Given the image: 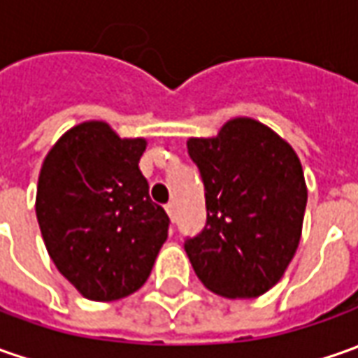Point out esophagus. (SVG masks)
I'll return each instance as SVG.
<instances>
[{
	"label": "esophagus",
	"instance_id": "1",
	"mask_svg": "<svg viewBox=\"0 0 358 358\" xmlns=\"http://www.w3.org/2000/svg\"><path fill=\"white\" fill-rule=\"evenodd\" d=\"M164 208H166V212H168V216H170V220L174 222V220H176V210H174V203L168 202Z\"/></svg>",
	"mask_w": 358,
	"mask_h": 358
}]
</instances>
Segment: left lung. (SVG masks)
<instances>
[{
	"label": "left lung",
	"instance_id": "1",
	"mask_svg": "<svg viewBox=\"0 0 358 358\" xmlns=\"http://www.w3.org/2000/svg\"><path fill=\"white\" fill-rule=\"evenodd\" d=\"M206 190V226L184 250L198 279L224 297L252 299L285 273L299 245L307 186L287 142L252 118L214 138H190Z\"/></svg>",
	"mask_w": 358,
	"mask_h": 358
}]
</instances>
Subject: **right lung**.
I'll use <instances>...</instances> for the list:
<instances>
[{
    "label": "right lung",
    "mask_w": 358,
    "mask_h": 358,
    "mask_svg": "<svg viewBox=\"0 0 358 358\" xmlns=\"http://www.w3.org/2000/svg\"><path fill=\"white\" fill-rule=\"evenodd\" d=\"M144 138H118L91 120L65 132L45 158L37 222L57 269L93 301L141 289L168 238L170 217L148 196Z\"/></svg>",
    "instance_id": "add662e5"
}]
</instances>
